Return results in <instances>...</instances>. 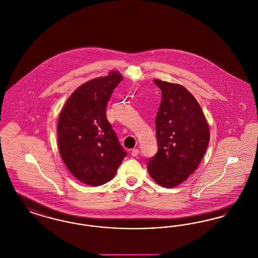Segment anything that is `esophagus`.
Here are the masks:
<instances>
[{
	"label": "esophagus",
	"mask_w": 258,
	"mask_h": 258,
	"mask_svg": "<svg viewBox=\"0 0 258 258\" xmlns=\"http://www.w3.org/2000/svg\"><path fill=\"white\" fill-rule=\"evenodd\" d=\"M139 153H140V150H139L138 148H134V149L132 150V152H131V154H132V156H133V157L138 156V155H139Z\"/></svg>",
	"instance_id": "esophagus-1"
}]
</instances>
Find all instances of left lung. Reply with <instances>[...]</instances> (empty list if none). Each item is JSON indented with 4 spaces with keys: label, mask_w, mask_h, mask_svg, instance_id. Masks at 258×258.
Returning <instances> with one entry per match:
<instances>
[{
    "label": "left lung",
    "mask_w": 258,
    "mask_h": 258,
    "mask_svg": "<svg viewBox=\"0 0 258 258\" xmlns=\"http://www.w3.org/2000/svg\"><path fill=\"white\" fill-rule=\"evenodd\" d=\"M162 90L156 115L158 151L147 162L153 180L173 188L199 167L210 140L202 108L190 91L178 84L154 80Z\"/></svg>",
    "instance_id": "left-lung-1"
}]
</instances>
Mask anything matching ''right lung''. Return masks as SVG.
Returning a JSON list of instances; mask_svg holds the SVG:
<instances>
[{"label":"right lung","mask_w":258,"mask_h":258,"mask_svg":"<svg viewBox=\"0 0 258 258\" xmlns=\"http://www.w3.org/2000/svg\"><path fill=\"white\" fill-rule=\"evenodd\" d=\"M121 80L118 71H112L83 84L59 113L61 159L77 179L93 187L112 180L127 155L106 116L107 103Z\"/></svg>","instance_id":"1"}]
</instances>
